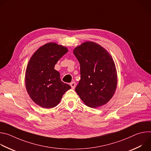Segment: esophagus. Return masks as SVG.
I'll return each mask as SVG.
<instances>
[{
	"label": "esophagus",
	"mask_w": 151,
	"mask_h": 151,
	"mask_svg": "<svg viewBox=\"0 0 151 151\" xmlns=\"http://www.w3.org/2000/svg\"><path fill=\"white\" fill-rule=\"evenodd\" d=\"M70 85L71 86V87L72 89H74L76 87V83L75 82H72L70 83Z\"/></svg>",
	"instance_id": "34e87169"
}]
</instances>
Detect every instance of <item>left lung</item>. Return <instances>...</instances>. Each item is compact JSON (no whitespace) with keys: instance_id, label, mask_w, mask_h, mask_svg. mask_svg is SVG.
<instances>
[{"instance_id":"1","label":"left lung","mask_w":151,"mask_h":151,"mask_svg":"<svg viewBox=\"0 0 151 151\" xmlns=\"http://www.w3.org/2000/svg\"><path fill=\"white\" fill-rule=\"evenodd\" d=\"M73 54L80 64L81 79L75 91L85 104L95 108L108 102L117 86V73L110 54L93 42L76 47Z\"/></svg>"}]
</instances>
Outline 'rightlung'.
I'll return each instance as SVG.
<instances>
[{"mask_svg": "<svg viewBox=\"0 0 151 151\" xmlns=\"http://www.w3.org/2000/svg\"><path fill=\"white\" fill-rule=\"evenodd\" d=\"M68 51L66 47L50 42L40 47L30 58L26 70L27 91L32 100L46 109L55 107L71 87L62 82L54 69L57 61Z\"/></svg>", "mask_w": 151, "mask_h": 151, "instance_id": "right-lung-1", "label": "right lung"}]
</instances>
